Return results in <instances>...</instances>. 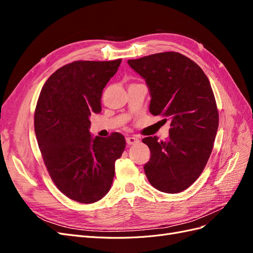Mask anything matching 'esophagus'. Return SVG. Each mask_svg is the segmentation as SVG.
Here are the masks:
<instances>
[{
  "label": "esophagus",
  "mask_w": 253,
  "mask_h": 253,
  "mask_svg": "<svg viewBox=\"0 0 253 253\" xmlns=\"http://www.w3.org/2000/svg\"><path fill=\"white\" fill-rule=\"evenodd\" d=\"M126 143L128 145H132V144H135V143H138L139 142V139L137 138V137H135V136H128V137H126Z\"/></svg>",
  "instance_id": "obj_1"
}]
</instances>
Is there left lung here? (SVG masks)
Returning a JSON list of instances; mask_svg holds the SVG:
<instances>
[{
    "label": "left lung",
    "instance_id": "obj_1",
    "mask_svg": "<svg viewBox=\"0 0 253 253\" xmlns=\"http://www.w3.org/2000/svg\"><path fill=\"white\" fill-rule=\"evenodd\" d=\"M127 63L148 84L151 114L170 120L171 126L165 141L157 136L142 139L151 151L144 173L162 192H181L204 171L218 128V111L209 79L194 61L175 51Z\"/></svg>",
    "mask_w": 253,
    "mask_h": 253
}]
</instances>
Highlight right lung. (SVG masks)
<instances>
[{
	"label": "right lung",
	"instance_id": "1",
	"mask_svg": "<svg viewBox=\"0 0 253 253\" xmlns=\"http://www.w3.org/2000/svg\"><path fill=\"white\" fill-rule=\"evenodd\" d=\"M121 59L74 61L47 79L35 111V132L45 167L56 187L73 201L93 204L109 192L115 162L126 148L120 133L89 134V116L101 112L106 83Z\"/></svg>",
	"mask_w": 253,
	"mask_h": 253
}]
</instances>
